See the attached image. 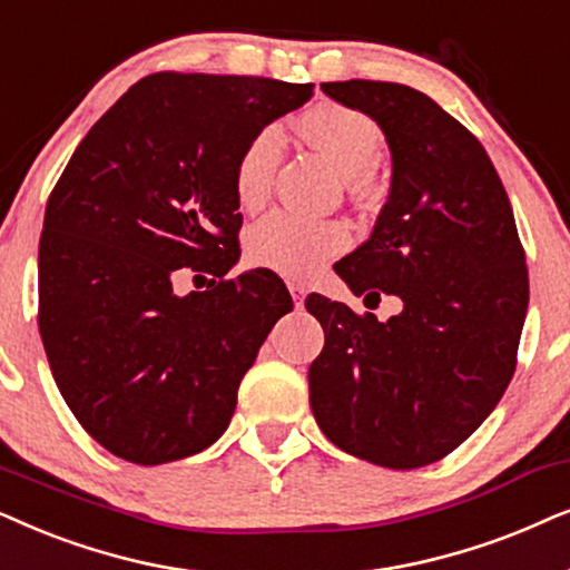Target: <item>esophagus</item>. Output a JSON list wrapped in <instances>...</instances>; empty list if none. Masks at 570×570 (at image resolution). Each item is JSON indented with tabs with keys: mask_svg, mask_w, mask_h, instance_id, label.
<instances>
[{
	"mask_svg": "<svg viewBox=\"0 0 570 570\" xmlns=\"http://www.w3.org/2000/svg\"><path fill=\"white\" fill-rule=\"evenodd\" d=\"M289 292H292V299H294V305H297V307L305 305V297H307V286L302 284V281H289Z\"/></svg>",
	"mask_w": 570,
	"mask_h": 570,
	"instance_id": "34e87169",
	"label": "esophagus"
}]
</instances>
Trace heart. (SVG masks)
Returning <instances> with one entry per match:
<instances>
[{
  "label": "heart",
  "mask_w": 570,
  "mask_h": 570,
  "mask_svg": "<svg viewBox=\"0 0 570 570\" xmlns=\"http://www.w3.org/2000/svg\"><path fill=\"white\" fill-rule=\"evenodd\" d=\"M302 132L348 179L354 195L370 193L367 171L381 158L383 135L362 111L338 104H321L302 117ZM284 154V132L263 127L247 140L234 164V195L247 210L261 208L271 195L273 174ZM348 229L338 222H315L286 210L265 216L247 234V257L261 268L286 278H309L331 257L344 253Z\"/></svg>",
  "instance_id": "1"
}]
</instances>
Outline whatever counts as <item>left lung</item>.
I'll return each mask as SVG.
<instances>
[{"mask_svg":"<svg viewBox=\"0 0 570 570\" xmlns=\"http://www.w3.org/2000/svg\"><path fill=\"white\" fill-rule=\"evenodd\" d=\"M323 94L367 114L391 150L373 234L333 268L356 297L396 294L404 307L381 323L309 294L325 331L309 406L341 451L420 469L459 449L511 383L527 257L488 150L430 96L377 80L323 82Z\"/></svg>","mask_w":570,"mask_h":570,"instance_id":"1","label":"left lung"}]
</instances>
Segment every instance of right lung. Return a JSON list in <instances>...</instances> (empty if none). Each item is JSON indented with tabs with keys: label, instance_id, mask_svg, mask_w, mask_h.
<instances>
[{
	"label": "right lung",
	"instance_id": "add662e5",
	"mask_svg": "<svg viewBox=\"0 0 570 570\" xmlns=\"http://www.w3.org/2000/svg\"><path fill=\"white\" fill-rule=\"evenodd\" d=\"M309 96V82L156 72L75 148L43 216L38 328L67 406L114 456L156 466L214 445L292 313L276 273L224 276L239 261V150ZM187 264L223 281L179 298L170 278Z\"/></svg>",
	"mask_w": 570,
	"mask_h": 570
}]
</instances>
